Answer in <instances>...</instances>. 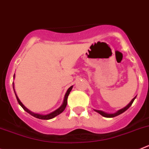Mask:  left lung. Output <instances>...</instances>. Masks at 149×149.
Masks as SVG:
<instances>
[{"instance_id": "obj_1", "label": "left lung", "mask_w": 149, "mask_h": 149, "mask_svg": "<svg viewBox=\"0 0 149 149\" xmlns=\"http://www.w3.org/2000/svg\"><path fill=\"white\" fill-rule=\"evenodd\" d=\"M135 98H136V97H135L134 98H133V99H132V100L130 102V103H129L128 106H126L125 108H123V109L119 110L118 111H117L116 113H114V114H107V113H105V112H103V111H99V110H95V111H96L97 112H98L99 114H100L102 116H103V117H116V116L119 115V114H122V113H123L124 111H126V110H127V109H129V108L131 106H132V104L133 103V102H134V100Z\"/></svg>"}]
</instances>
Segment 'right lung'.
<instances>
[{
  "instance_id": "right-lung-1",
  "label": "right lung",
  "mask_w": 149,
  "mask_h": 149,
  "mask_svg": "<svg viewBox=\"0 0 149 149\" xmlns=\"http://www.w3.org/2000/svg\"><path fill=\"white\" fill-rule=\"evenodd\" d=\"M15 77V75H14ZM72 87H73V86H72L70 87V88H69V89L67 90V91H66V93H65V97H64V101H63V103L62 106H61V107L59 108L58 109H57L56 111H53V112L50 113V114H46V115H42V114H35V113L32 112L31 111H29L28 109H26V108L25 107V106L23 105V103H21V102L20 101V100H19V98L17 97V95L15 94V96H16V98H17V102H18L19 104L20 105V106H21L23 109L25 110L26 112H28L29 114H30L31 115H32L33 117H36V118H38V119H41V120H50V119H52V118H54V117H56V116H58V114H60L61 113H62L63 111L65 110V107H66V105H67V99H68V97H69V93H70L71 90L72 89ZM13 88H14V85H13Z\"/></svg>"
}]
</instances>
